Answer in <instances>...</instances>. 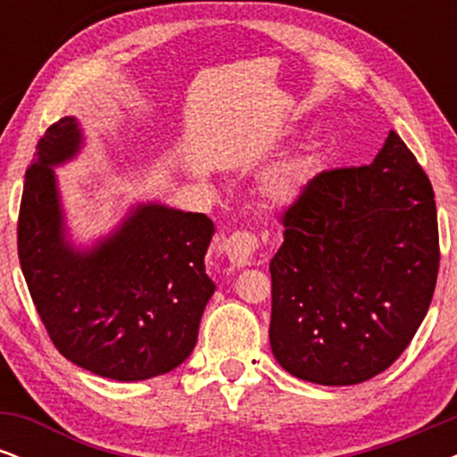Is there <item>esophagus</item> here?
I'll return each mask as SVG.
<instances>
[{
    "instance_id": "esophagus-1",
    "label": "esophagus",
    "mask_w": 457,
    "mask_h": 457,
    "mask_svg": "<svg viewBox=\"0 0 457 457\" xmlns=\"http://www.w3.org/2000/svg\"><path fill=\"white\" fill-rule=\"evenodd\" d=\"M260 249V240L253 232H246V229H238V232L229 234L223 240V251L228 255V260L234 266H246L251 264L255 258V251Z\"/></svg>"
}]
</instances>
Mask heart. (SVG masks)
<instances>
[{"instance_id":"obj_1","label":"heart","mask_w":457,"mask_h":457,"mask_svg":"<svg viewBox=\"0 0 457 457\" xmlns=\"http://www.w3.org/2000/svg\"><path fill=\"white\" fill-rule=\"evenodd\" d=\"M301 182V165H287L281 171H277L269 182V193L272 197H290Z\"/></svg>"}]
</instances>
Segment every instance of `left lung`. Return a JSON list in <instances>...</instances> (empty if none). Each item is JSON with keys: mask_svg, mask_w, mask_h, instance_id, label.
<instances>
[{"mask_svg": "<svg viewBox=\"0 0 457 457\" xmlns=\"http://www.w3.org/2000/svg\"><path fill=\"white\" fill-rule=\"evenodd\" d=\"M270 262V348L316 385L391 367L426 318L440 246L432 182L389 130L374 162L313 176L281 214Z\"/></svg>", "mask_w": 457, "mask_h": 457, "instance_id": "left-lung-1", "label": "left lung"}]
</instances>
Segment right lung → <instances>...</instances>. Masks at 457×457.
I'll use <instances>...</instances> for the list:
<instances>
[{
  "label": "right lung",
  "instance_id": "obj_1",
  "mask_svg": "<svg viewBox=\"0 0 457 457\" xmlns=\"http://www.w3.org/2000/svg\"><path fill=\"white\" fill-rule=\"evenodd\" d=\"M79 145L68 115L36 145L19 208L21 270L62 356L103 378H154L195 348L214 292L204 269L214 225L202 212L148 204L92 251H75L64 240L54 167Z\"/></svg>",
  "mask_w": 457,
  "mask_h": 457
}]
</instances>
